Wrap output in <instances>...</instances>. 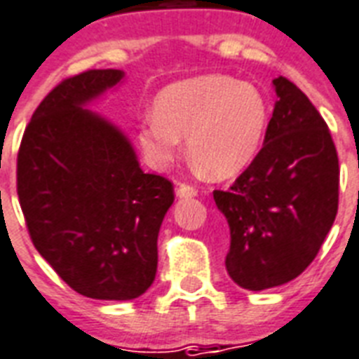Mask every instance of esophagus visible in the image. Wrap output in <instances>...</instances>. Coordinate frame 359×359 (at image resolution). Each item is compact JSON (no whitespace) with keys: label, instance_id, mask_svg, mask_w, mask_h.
<instances>
[{"label":"esophagus","instance_id":"34e87169","mask_svg":"<svg viewBox=\"0 0 359 359\" xmlns=\"http://www.w3.org/2000/svg\"><path fill=\"white\" fill-rule=\"evenodd\" d=\"M197 190L190 184H179L177 186V197H196Z\"/></svg>","mask_w":359,"mask_h":359}]
</instances>
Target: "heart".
<instances>
[{
	"label": "heart",
	"instance_id": "b5f03b06",
	"mask_svg": "<svg viewBox=\"0 0 359 359\" xmlns=\"http://www.w3.org/2000/svg\"><path fill=\"white\" fill-rule=\"evenodd\" d=\"M268 126V104L251 83L208 74L177 81L154 100L137 140L152 168L165 169L182 141L214 179H227L253 162Z\"/></svg>",
	"mask_w": 359,
	"mask_h": 359
}]
</instances>
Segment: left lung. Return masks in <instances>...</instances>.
Returning a JSON list of instances; mask_svg holds the SVG:
<instances>
[{"mask_svg":"<svg viewBox=\"0 0 359 359\" xmlns=\"http://www.w3.org/2000/svg\"><path fill=\"white\" fill-rule=\"evenodd\" d=\"M264 145L229 190H214L231 236L225 268L242 289L298 278L317 257L339 205V160L328 124L283 76Z\"/></svg>","mask_w":359,"mask_h":359,"instance_id":"1","label":"left lung"}]
</instances>
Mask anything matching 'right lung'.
Segmentation results:
<instances>
[{"label":"right lung","mask_w":359,"mask_h":359,"mask_svg":"<svg viewBox=\"0 0 359 359\" xmlns=\"http://www.w3.org/2000/svg\"><path fill=\"white\" fill-rule=\"evenodd\" d=\"M123 70H86L39 104L24 132L16 190L33 245L76 292L134 300L154 281L173 184L143 173L128 137L86 106Z\"/></svg>","instance_id":"1"}]
</instances>
